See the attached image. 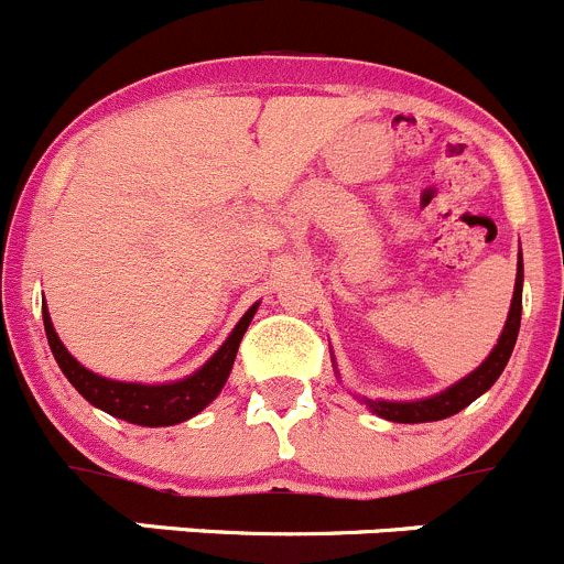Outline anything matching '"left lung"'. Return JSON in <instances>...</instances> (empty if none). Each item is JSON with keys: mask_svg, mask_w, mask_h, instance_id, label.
Instances as JSON below:
<instances>
[{"mask_svg": "<svg viewBox=\"0 0 564 564\" xmlns=\"http://www.w3.org/2000/svg\"><path fill=\"white\" fill-rule=\"evenodd\" d=\"M520 310H523V260H518V276H514V293H512V307H509L507 324H503L501 337H498L496 348L490 351V357L481 362L476 371H470L468 377L459 379L457 384H452L443 393L432 395V399L421 401H373L362 399L368 404V410L377 412L379 417L393 423H426V421H443L448 415H457L459 410L470 404V401L479 399L481 393L496 384V379L501 377V371L507 368L509 357H512L514 340H518L520 329Z\"/></svg>", "mask_w": 564, "mask_h": 564, "instance_id": "8db88e82", "label": "left lung"}]
</instances>
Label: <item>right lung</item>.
<instances>
[{
  "label": "right lung",
  "instance_id": "right-lung-1",
  "mask_svg": "<svg viewBox=\"0 0 564 564\" xmlns=\"http://www.w3.org/2000/svg\"><path fill=\"white\" fill-rule=\"evenodd\" d=\"M254 313L257 304L249 307V313L238 321L232 335L224 340V346L218 348L196 373L169 384L116 382V379H105L99 377V373L88 371L85 366H79L77 359L68 354V348L61 343V337H57L46 304L44 329L52 354H55L57 359V366H61V371L66 373L68 382L77 388V393L83 395L85 401H90L94 406L105 410L107 415L138 423V426H174V423H182L187 421V417L198 415V412L205 410V406L221 393V388L227 384L229 371H232L235 354H238L240 340H243V332L249 329Z\"/></svg>",
  "mask_w": 564,
  "mask_h": 564
}]
</instances>
